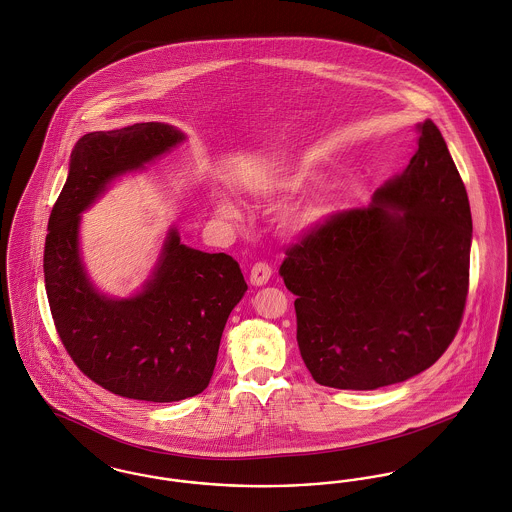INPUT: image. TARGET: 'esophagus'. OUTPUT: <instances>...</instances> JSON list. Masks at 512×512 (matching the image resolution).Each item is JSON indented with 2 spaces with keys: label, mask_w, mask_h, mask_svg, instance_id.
<instances>
[{
  "label": "esophagus",
  "mask_w": 512,
  "mask_h": 512,
  "mask_svg": "<svg viewBox=\"0 0 512 512\" xmlns=\"http://www.w3.org/2000/svg\"><path fill=\"white\" fill-rule=\"evenodd\" d=\"M271 267L269 265H265V263H257V265H253V269L249 272V280H251V284L253 286H265L269 280H271Z\"/></svg>",
  "instance_id": "1"
}]
</instances>
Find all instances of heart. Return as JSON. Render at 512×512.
<instances>
[{"label": "heart", "instance_id": "1", "mask_svg": "<svg viewBox=\"0 0 512 512\" xmlns=\"http://www.w3.org/2000/svg\"><path fill=\"white\" fill-rule=\"evenodd\" d=\"M321 181V174L311 168H294L269 181V191L274 193H301ZM346 207V195L338 189H327L315 195L309 203L290 214L284 222V230L292 238H307L327 226L332 218ZM214 211L226 220H240V207L226 195H216Z\"/></svg>", "mask_w": 512, "mask_h": 512}]
</instances>
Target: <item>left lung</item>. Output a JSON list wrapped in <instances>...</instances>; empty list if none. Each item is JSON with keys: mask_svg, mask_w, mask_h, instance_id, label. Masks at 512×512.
Masks as SVG:
<instances>
[{"mask_svg": "<svg viewBox=\"0 0 512 512\" xmlns=\"http://www.w3.org/2000/svg\"><path fill=\"white\" fill-rule=\"evenodd\" d=\"M472 214L447 143L418 125L410 164L365 211L334 216L286 251L301 358L319 385L375 391L443 356L460 327Z\"/></svg>", "mask_w": 512, "mask_h": 512, "instance_id": "left-lung-1", "label": "left lung"}]
</instances>
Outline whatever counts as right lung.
<instances>
[{
  "instance_id": "right-lung-1",
  "label": "right lung",
  "mask_w": 512,
  "mask_h": 512,
  "mask_svg": "<svg viewBox=\"0 0 512 512\" xmlns=\"http://www.w3.org/2000/svg\"><path fill=\"white\" fill-rule=\"evenodd\" d=\"M185 139L160 121L83 135L48 222L44 280L61 342L94 383L133 400L176 402L205 391L226 321L247 292L230 255L181 243L176 224L133 294L110 296L87 271L81 214L116 181L145 172Z\"/></svg>"
}]
</instances>
